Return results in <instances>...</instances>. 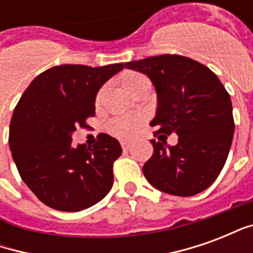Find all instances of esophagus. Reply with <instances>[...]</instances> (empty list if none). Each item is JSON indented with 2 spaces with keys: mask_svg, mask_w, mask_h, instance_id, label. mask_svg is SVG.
<instances>
[{
  "mask_svg": "<svg viewBox=\"0 0 253 253\" xmlns=\"http://www.w3.org/2000/svg\"><path fill=\"white\" fill-rule=\"evenodd\" d=\"M122 148H123V150H128V149L131 148V143H130V142H122Z\"/></svg>",
  "mask_w": 253,
  "mask_h": 253,
  "instance_id": "1",
  "label": "esophagus"
}]
</instances>
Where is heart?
Instances as JSON below:
<instances>
[{
    "label": "heart",
    "instance_id": "b5f03b06",
    "mask_svg": "<svg viewBox=\"0 0 253 253\" xmlns=\"http://www.w3.org/2000/svg\"><path fill=\"white\" fill-rule=\"evenodd\" d=\"M121 83L125 86V89L128 90L130 93L137 92L138 89L143 88V86H149L146 77H143L141 73L137 72L123 73L121 77ZM101 96H103V90H99V93L96 96L97 103L101 99ZM142 122L143 118L141 115H127L115 118L108 123V131L111 134H114L115 137L127 139V138H131L138 131V128L141 127Z\"/></svg>",
    "mask_w": 253,
    "mask_h": 253
}]
</instances>
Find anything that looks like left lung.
<instances>
[{"label": "left lung", "instance_id": "1", "mask_svg": "<svg viewBox=\"0 0 253 253\" xmlns=\"http://www.w3.org/2000/svg\"><path fill=\"white\" fill-rule=\"evenodd\" d=\"M146 74L159 96L153 156L143 175L157 190L192 196L211 186L228 159L234 132L232 101L219 78L205 65L175 54L125 63ZM172 132L179 135L166 148Z\"/></svg>", "mask_w": 253, "mask_h": 253}]
</instances>
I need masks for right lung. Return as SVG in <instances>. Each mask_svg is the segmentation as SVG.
<instances>
[{
    "label": "right lung",
    "instance_id": "obj_1",
    "mask_svg": "<svg viewBox=\"0 0 253 253\" xmlns=\"http://www.w3.org/2000/svg\"><path fill=\"white\" fill-rule=\"evenodd\" d=\"M123 63L47 69L25 89L9 127V146L21 179L36 198L59 211H80L110 192L121 143L99 134L93 146H72L76 127H88L101 85Z\"/></svg>",
    "mask_w": 253,
    "mask_h": 253
}]
</instances>
